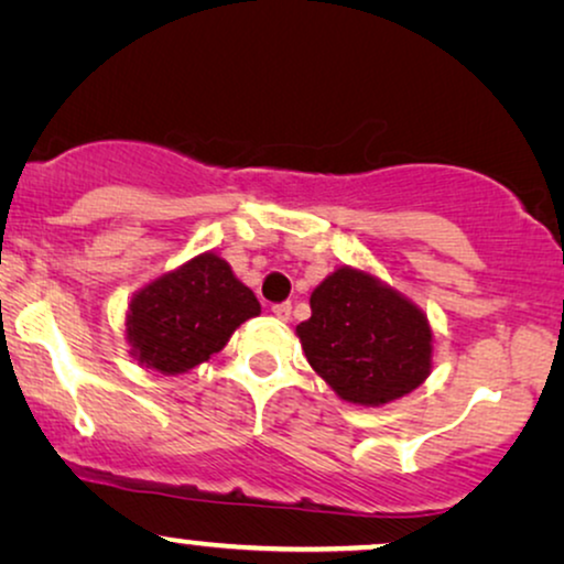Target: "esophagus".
I'll list each match as a JSON object with an SVG mask.
<instances>
[{
    "mask_svg": "<svg viewBox=\"0 0 564 564\" xmlns=\"http://www.w3.org/2000/svg\"><path fill=\"white\" fill-rule=\"evenodd\" d=\"M273 315H275L278 319H289V317H291V302L273 304Z\"/></svg>",
    "mask_w": 564,
    "mask_h": 564,
    "instance_id": "esophagus-1",
    "label": "esophagus"
}]
</instances>
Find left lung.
<instances>
[{
    "label": "left lung",
    "mask_w": 564,
    "mask_h": 564,
    "mask_svg": "<svg viewBox=\"0 0 564 564\" xmlns=\"http://www.w3.org/2000/svg\"><path fill=\"white\" fill-rule=\"evenodd\" d=\"M296 325L312 369L344 401L382 405L411 393L432 369L426 315L375 275L338 268L310 296Z\"/></svg>",
    "instance_id": "8db88e82"
}]
</instances>
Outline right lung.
<instances>
[{
  "label": "right lung",
  "mask_w": 564,
  "mask_h": 564,
  "mask_svg": "<svg viewBox=\"0 0 564 564\" xmlns=\"http://www.w3.org/2000/svg\"><path fill=\"white\" fill-rule=\"evenodd\" d=\"M258 315V296L237 281L229 262L205 252L134 294L127 340L140 365L182 375L218 354L245 319Z\"/></svg>",
  "instance_id": "add662e5"
}]
</instances>
